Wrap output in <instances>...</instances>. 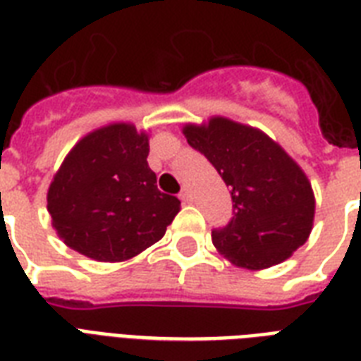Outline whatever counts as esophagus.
Instances as JSON below:
<instances>
[{"mask_svg":"<svg viewBox=\"0 0 361 361\" xmlns=\"http://www.w3.org/2000/svg\"><path fill=\"white\" fill-rule=\"evenodd\" d=\"M180 199H183L184 203H190V201H192V192H190L188 188H183V192H180Z\"/></svg>","mask_w":361,"mask_h":361,"instance_id":"obj_1","label":"esophagus"}]
</instances>
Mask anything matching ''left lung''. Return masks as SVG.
<instances>
[{
  "label": "left lung",
  "instance_id": "left-lung-1",
  "mask_svg": "<svg viewBox=\"0 0 361 361\" xmlns=\"http://www.w3.org/2000/svg\"><path fill=\"white\" fill-rule=\"evenodd\" d=\"M190 147L207 157L231 188L233 218L212 244L236 267L261 270L305 244L315 195L298 164L264 132L226 117L186 125Z\"/></svg>",
  "mask_w": 361,
  "mask_h": 361
}]
</instances>
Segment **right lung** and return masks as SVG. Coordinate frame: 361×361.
Wrapping results in <instances>:
<instances>
[{
    "label": "right lung",
    "instance_id": "add662e5",
    "mask_svg": "<svg viewBox=\"0 0 361 361\" xmlns=\"http://www.w3.org/2000/svg\"><path fill=\"white\" fill-rule=\"evenodd\" d=\"M149 135L115 123L72 147L48 188L51 226L66 246L94 261L134 257L166 235L180 210L149 164Z\"/></svg>",
    "mask_w": 361,
    "mask_h": 361
}]
</instances>
